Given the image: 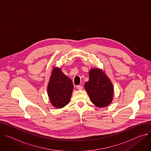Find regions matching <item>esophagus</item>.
Here are the masks:
<instances>
[{"instance_id":"esophagus-1","label":"esophagus","mask_w":151,"mask_h":151,"mask_svg":"<svg viewBox=\"0 0 151 151\" xmlns=\"http://www.w3.org/2000/svg\"><path fill=\"white\" fill-rule=\"evenodd\" d=\"M76 88L78 90H82V87L81 85H77L76 86Z\"/></svg>"}]
</instances>
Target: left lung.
<instances>
[{"instance_id":"obj_1","label":"left lung","mask_w":151,"mask_h":151,"mask_svg":"<svg viewBox=\"0 0 151 151\" xmlns=\"http://www.w3.org/2000/svg\"><path fill=\"white\" fill-rule=\"evenodd\" d=\"M84 87L91 101L97 107H104L109 105L114 99L113 84L99 68H92L89 72V81L86 82Z\"/></svg>"}]
</instances>
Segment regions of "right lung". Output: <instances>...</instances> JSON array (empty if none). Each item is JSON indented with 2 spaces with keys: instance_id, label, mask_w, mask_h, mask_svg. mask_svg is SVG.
I'll list each match as a JSON object with an SVG mask.
<instances>
[{
  "instance_id": "obj_1",
  "label": "right lung",
  "mask_w": 151,
  "mask_h": 151,
  "mask_svg": "<svg viewBox=\"0 0 151 151\" xmlns=\"http://www.w3.org/2000/svg\"><path fill=\"white\" fill-rule=\"evenodd\" d=\"M73 90L72 80L62 72L60 68L54 66L47 86L51 104L56 108H63L70 102Z\"/></svg>"
}]
</instances>
